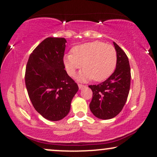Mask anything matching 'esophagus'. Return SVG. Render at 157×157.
Instances as JSON below:
<instances>
[{"label":"esophagus","mask_w":157,"mask_h":157,"mask_svg":"<svg viewBox=\"0 0 157 157\" xmlns=\"http://www.w3.org/2000/svg\"><path fill=\"white\" fill-rule=\"evenodd\" d=\"M78 88H79V89L81 90V89H84V88H86V86L82 85V84H78Z\"/></svg>","instance_id":"esophagus-1"}]
</instances>
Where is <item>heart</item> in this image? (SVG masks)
I'll list each match as a JSON object with an SVG mask.
<instances>
[{"label": "heart", "mask_w": 157, "mask_h": 157, "mask_svg": "<svg viewBox=\"0 0 157 157\" xmlns=\"http://www.w3.org/2000/svg\"><path fill=\"white\" fill-rule=\"evenodd\" d=\"M72 53L64 56V66L68 74L73 76L83 65L84 69L78 76L81 81H105L117 66V53L114 47L104 42L96 40L78 45L73 48Z\"/></svg>", "instance_id": "1"}]
</instances>
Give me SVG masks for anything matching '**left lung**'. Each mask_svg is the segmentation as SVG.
<instances>
[{
	"instance_id": "obj_1",
	"label": "left lung",
	"mask_w": 157,
	"mask_h": 157,
	"mask_svg": "<svg viewBox=\"0 0 157 157\" xmlns=\"http://www.w3.org/2000/svg\"><path fill=\"white\" fill-rule=\"evenodd\" d=\"M117 53L114 72L106 81L98 85H90L93 98L89 107L92 113L101 119L115 117L123 109L129 93L131 70L125 52L113 42Z\"/></svg>"
}]
</instances>
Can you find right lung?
<instances>
[{
  "label": "right lung",
  "mask_w": 157,
  "mask_h": 157,
  "mask_svg": "<svg viewBox=\"0 0 157 157\" xmlns=\"http://www.w3.org/2000/svg\"><path fill=\"white\" fill-rule=\"evenodd\" d=\"M66 40L48 37L30 55L25 75V86L34 109L49 121L63 119L78 85L64 69Z\"/></svg>",
  "instance_id": "1"
}]
</instances>
